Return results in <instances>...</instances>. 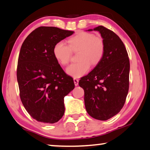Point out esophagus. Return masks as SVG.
<instances>
[{"instance_id": "esophagus-1", "label": "esophagus", "mask_w": 150, "mask_h": 150, "mask_svg": "<svg viewBox=\"0 0 150 150\" xmlns=\"http://www.w3.org/2000/svg\"><path fill=\"white\" fill-rule=\"evenodd\" d=\"M73 81H74V83H75V86H77L79 84V79L77 78H74L73 79Z\"/></svg>"}]
</instances>
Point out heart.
<instances>
[{
  "label": "heart",
  "mask_w": 150,
  "mask_h": 150,
  "mask_svg": "<svg viewBox=\"0 0 150 150\" xmlns=\"http://www.w3.org/2000/svg\"><path fill=\"white\" fill-rule=\"evenodd\" d=\"M69 45L58 42L53 49L54 57L61 65H66L70 62L71 52H78L79 62L73 63L66 71L73 77H81L90 69L91 63L96 65L102 61L105 53L104 39L93 33L79 32L68 40Z\"/></svg>",
  "instance_id": "heart-1"
}]
</instances>
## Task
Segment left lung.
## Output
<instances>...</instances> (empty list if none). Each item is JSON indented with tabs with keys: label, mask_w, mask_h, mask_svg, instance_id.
Masks as SVG:
<instances>
[{
	"label": "left lung",
	"mask_w": 150,
	"mask_h": 150,
	"mask_svg": "<svg viewBox=\"0 0 150 150\" xmlns=\"http://www.w3.org/2000/svg\"><path fill=\"white\" fill-rule=\"evenodd\" d=\"M94 30L104 39L105 53L102 61L81 78L79 85L84 89L87 113L97 120H106L117 115L126 102L130 61L125 45L115 32L103 26Z\"/></svg>",
	"instance_id": "8db88e82"
}]
</instances>
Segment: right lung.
Returning a JSON list of instances; mask_svg holds the SVG:
<instances>
[{
	"mask_svg": "<svg viewBox=\"0 0 150 150\" xmlns=\"http://www.w3.org/2000/svg\"><path fill=\"white\" fill-rule=\"evenodd\" d=\"M73 32L56 27L40 26L28 35L18 60L20 97L32 117L53 124L64 115V97L75 87L53 54L55 44Z\"/></svg>",
	"mask_w": 150,
	"mask_h": 150,
	"instance_id": "obj_1",
	"label": "right lung"
}]
</instances>
